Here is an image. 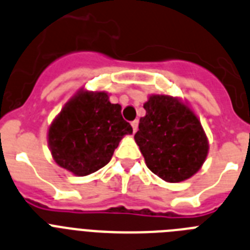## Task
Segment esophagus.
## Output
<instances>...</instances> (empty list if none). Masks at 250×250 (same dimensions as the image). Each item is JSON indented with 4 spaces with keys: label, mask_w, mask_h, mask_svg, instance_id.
Wrapping results in <instances>:
<instances>
[{
    "label": "esophagus",
    "mask_w": 250,
    "mask_h": 250,
    "mask_svg": "<svg viewBox=\"0 0 250 250\" xmlns=\"http://www.w3.org/2000/svg\"><path fill=\"white\" fill-rule=\"evenodd\" d=\"M131 125H132V128H133V132L136 133V132H137V129H138V121H137V119H136V121H133Z\"/></svg>",
    "instance_id": "34e87169"
}]
</instances>
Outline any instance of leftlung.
Returning a JSON list of instances; mask_svg holds the SVG:
<instances>
[{"mask_svg":"<svg viewBox=\"0 0 250 250\" xmlns=\"http://www.w3.org/2000/svg\"><path fill=\"white\" fill-rule=\"evenodd\" d=\"M146 116L140 119L134 141L147 167L166 182H181L203 167L209 141L200 119L177 97L152 94L143 104Z\"/></svg>","mask_w":250,"mask_h":250,"instance_id":"obj_1","label":"left lung"}]
</instances>
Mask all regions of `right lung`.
<instances>
[{"mask_svg":"<svg viewBox=\"0 0 250 250\" xmlns=\"http://www.w3.org/2000/svg\"><path fill=\"white\" fill-rule=\"evenodd\" d=\"M122 107L109 102L108 93L79 89L64 104L47 129L54 161L75 176H86L104 167L131 125Z\"/></svg>","mask_w":250,"mask_h":250,"instance_id":"1","label":"right lung"}]
</instances>
